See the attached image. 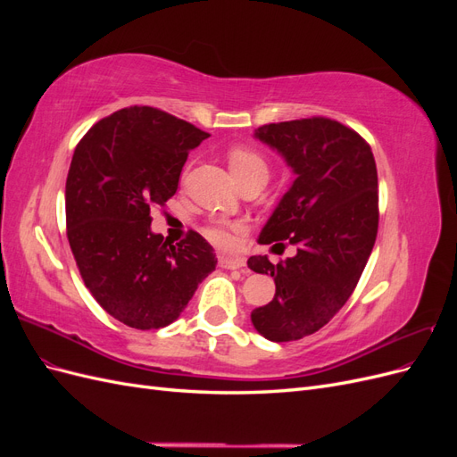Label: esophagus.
<instances>
[{"label":"esophagus","mask_w":457,"mask_h":457,"mask_svg":"<svg viewBox=\"0 0 457 457\" xmlns=\"http://www.w3.org/2000/svg\"><path fill=\"white\" fill-rule=\"evenodd\" d=\"M219 267L220 269H228V270H237L245 267V259L238 255H220L219 257Z\"/></svg>","instance_id":"1"}]
</instances>
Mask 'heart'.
<instances>
[{
	"instance_id": "heart-1",
	"label": "heart",
	"mask_w": 457,
	"mask_h": 457,
	"mask_svg": "<svg viewBox=\"0 0 457 457\" xmlns=\"http://www.w3.org/2000/svg\"><path fill=\"white\" fill-rule=\"evenodd\" d=\"M230 173L237 179L238 185L247 181V179H267L269 177V163L252 146H232L227 152ZM247 227L242 220H213V223L204 228L205 237L220 247H234L238 245Z\"/></svg>"
}]
</instances>
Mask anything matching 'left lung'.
Masks as SVG:
<instances>
[{"instance_id":"left-lung-1","label":"left lung","mask_w":457,"mask_h":457,"mask_svg":"<svg viewBox=\"0 0 457 457\" xmlns=\"http://www.w3.org/2000/svg\"><path fill=\"white\" fill-rule=\"evenodd\" d=\"M297 175L259 242L297 245V255L247 267L270 274L274 299L252 312L262 337L297 341L324 328L361 280L378 237V168L370 145L354 129L324 116L269 123L255 131Z\"/></svg>"}]
</instances>
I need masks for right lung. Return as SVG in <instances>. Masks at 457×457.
<instances>
[{
	"label": "right lung",
	"instance_id": "add662e5",
	"mask_svg": "<svg viewBox=\"0 0 457 457\" xmlns=\"http://www.w3.org/2000/svg\"><path fill=\"white\" fill-rule=\"evenodd\" d=\"M207 137L163 110L129 106L96 121L74 150L66 237L91 295L129 328L175 322L215 270L198 232L173 245L150 230V210L175 195L188 152Z\"/></svg>",
	"mask_w": 457,
	"mask_h": 457
}]
</instances>
